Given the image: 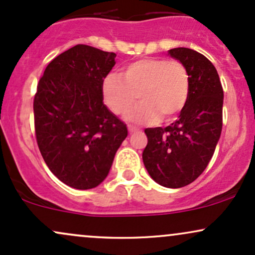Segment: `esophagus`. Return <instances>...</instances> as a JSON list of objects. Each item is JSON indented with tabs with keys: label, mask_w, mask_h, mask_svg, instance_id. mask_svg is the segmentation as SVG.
<instances>
[{
	"label": "esophagus",
	"mask_w": 255,
	"mask_h": 255,
	"mask_svg": "<svg viewBox=\"0 0 255 255\" xmlns=\"http://www.w3.org/2000/svg\"><path fill=\"white\" fill-rule=\"evenodd\" d=\"M128 130H129L130 133H134V131H137V130H139V128L134 127V126H130V125H128Z\"/></svg>",
	"instance_id": "obj_1"
}]
</instances>
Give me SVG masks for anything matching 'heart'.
Here are the masks:
<instances>
[{
  "label": "heart",
  "instance_id": "obj_1",
  "mask_svg": "<svg viewBox=\"0 0 255 255\" xmlns=\"http://www.w3.org/2000/svg\"><path fill=\"white\" fill-rule=\"evenodd\" d=\"M107 107L125 115L136 101L140 103L127 115L134 124H156L176 116L187 103L189 75L180 61L141 58L122 69L121 75L109 74L102 87Z\"/></svg>",
  "mask_w": 255,
  "mask_h": 255
}]
</instances>
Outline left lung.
Masks as SVG:
<instances>
[{
	"instance_id": "left-lung-1",
	"label": "left lung",
	"mask_w": 255,
	"mask_h": 255,
	"mask_svg": "<svg viewBox=\"0 0 255 255\" xmlns=\"http://www.w3.org/2000/svg\"><path fill=\"white\" fill-rule=\"evenodd\" d=\"M168 54L188 72V99L170 126L146 128L142 160L158 184L181 188L197 180L211 160L223 125L224 95L215 66L204 55L188 48Z\"/></svg>"
}]
</instances>
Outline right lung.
Returning <instances> with one entry per match:
<instances>
[{
  "label": "right lung",
  "instance_id": "obj_1",
  "mask_svg": "<svg viewBox=\"0 0 255 255\" xmlns=\"http://www.w3.org/2000/svg\"><path fill=\"white\" fill-rule=\"evenodd\" d=\"M116 54L78 44L44 71L33 101L37 144L48 168L75 189L105 180L127 127L103 103Z\"/></svg>",
  "mask_w": 255,
  "mask_h": 255
}]
</instances>
